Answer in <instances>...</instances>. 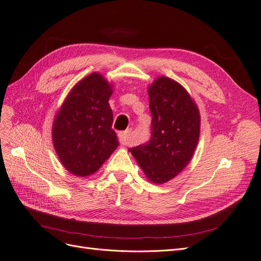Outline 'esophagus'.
Masks as SVG:
<instances>
[{"instance_id": "obj_1", "label": "esophagus", "mask_w": 261, "mask_h": 261, "mask_svg": "<svg viewBox=\"0 0 261 261\" xmlns=\"http://www.w3.org/2000/svg\"><path fill=\"white\" fill-rule=\"evenodd\" d=\"M129 135L130 130H125L119 133V141L123 145H127L129 143Z\"/></svg>"}]
</instances>
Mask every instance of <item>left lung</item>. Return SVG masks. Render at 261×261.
Instances as JSON below:
<instances>
[{
    "mask_svg": "<svg viewBox=\"0 0 261 261\" xmlns=\"http://www.w3.org/2000/svg\"><path fill=\"white\" fill-rule=\"evenodd\" d=\"M151 138L128 151L154 182L163 184L190 163L199 139L200 116L186 90L167 77L149 88Z\"/></svg>",
    "mask_w": 261,
    "mask_h": 261,
    "instance_id": "1",
    "label": "left lung"
}]
</instances>
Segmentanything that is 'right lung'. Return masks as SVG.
Returning <instances> with one entry per match:
<instances>
[{"mask_svg":"<svg viewBox=\"0 0 261 261\" xmlns=\"http://www.w3.org/2000/svg\"><path fill=\"white\" fill-rule=\"evenodd\" d=\"M109 83L93 72L74 87L61 107L52 128L60 161L71 173H94L118 147L108 100Z\"/></svg>","mask_w":261,"mask_h":261,"instance_id":"add662e5","label":"right lung"}]
</instances>
